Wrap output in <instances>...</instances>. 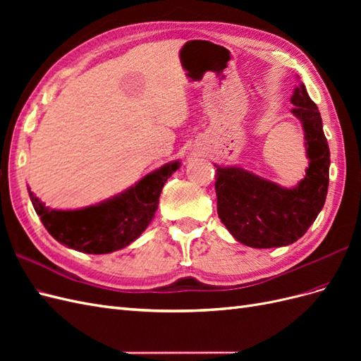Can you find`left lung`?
Segmentation results:
<instances>
[{
  "label": "left lung",
  "instance_id": "8db88e82",
  "mask_svg": "<svg viewBox=\"0 0 361 361\" xmlns=\"http://www.w3.org/2000/svg\"><path fill=\"white\" fill-rule=\"evenodd\" d=\"M290 102L292 114L302 125L309 159L297 187L285 188L236 166H215L218 216L236 241L253 248L298 241L321 212L329 191L330 149L321 113L302 82L293 89Z\"/></svg>",
  "mask_w": 361,
  "mask_h": 361
}]
</instances>
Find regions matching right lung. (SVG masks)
Masks as SVG:
<instances>
[{"label": "right lung", "mask_w": 361, "mask_h": 361, "mask_svg": "<svg viewBox=\"0 0 361 361\" xmlns=\"http://www.w3.org/2000/svg\"><path fill=\"white\" fill-rule=\"evenodd\" d=\"M179 167V161L164 164L123 192L82 209H51L30 188L28 194L42 224L60 244L82 253L106 255L128 247L146 231L164 183Z\"/></svg>", "instance_id": "add662e5"}]
</instances>
